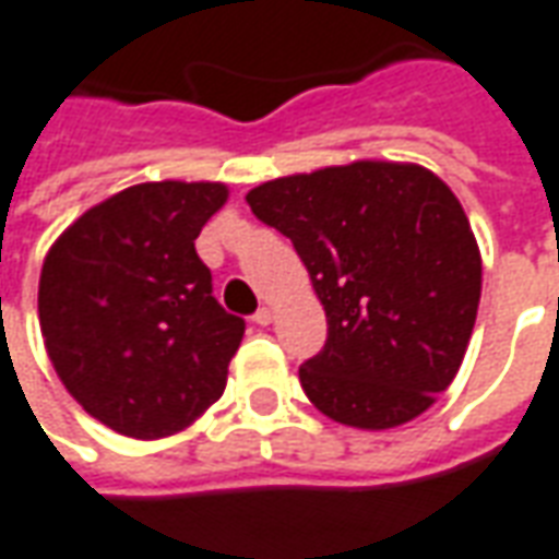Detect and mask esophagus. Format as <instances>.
Wrapping results in <instances>:
<instances>
[{
  "mask_svg": "<svg viewBox=\"0 0 559 559\" xmlns=\"http://www.w3.org/2000/svg\"><path fill=\"white\" fill-rule=\"evenodd\" d=\"M275 320V311L272 308H260L257 314H253V323H260V326H269Z\"/></svg>",
  "mask_w": 559,
  "mask_h": 559,
  "instance_id": "obj_1",
  "label": "esophagus"
}]
</instances>
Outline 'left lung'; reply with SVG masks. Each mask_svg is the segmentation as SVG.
I'll return each instance as SVG.
<instances>
[{
  "label": "left lung",
  "mask_w": 559,
  "mask_h": 559,
  "mask_svg": "<svg viewBox=\"0 0 559 559\" xmlns=\"http://www.w3.org/2000/svg\"><path fill=\"white\" fill-rule=\"evenodd\" d=\"M293 241L326 311V345L299 366L335 424L393 429L451 388L481 299V251L460 199L417 163L357 159L248 193Z\"/></svg>",
  "instance_id": "8db88e82"
}]
</instances>
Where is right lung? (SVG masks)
Instances as JSON below:
<instances>
[{
    "label": "right lung",
    "instance_id": "obj_1",
    "mask_svg": "<svg viewBox=\"0 0 559 559\" xmlns=\"http://www.w3.org/2000/svg\"><path fill=\"white\" fill-rule=\"evenodd\" d=\"M229 190L147 181L78 217L50 245L38 323L62 388L130 439H166L224 396L245 320L212 296L197 239Z\"/></svg>",
    "mask_w": 559,
    "mask_h": 559
}]
</instances>
